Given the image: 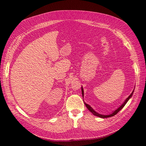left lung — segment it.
<instances>
[{
	"mask_svg": "<svg viewBox=\"0 0 146 146\" xmlns=\"http://www.w3.org/2000/svg\"><path fill=\"white\" fill-rule=\"evenodd\" d=\"M133 91H133V92H131V94L128 97V98L126 99V100L124 101V102H123L120 107H119L117 109H116L115 111H114L111 114H108V115H103V114H99V113H97L96 111H95L92 108V107H91V106H90L89 105H88L87 104H86V103H85V105H86V108L90 110V111L94 114V115H95V116H98V117H101V118H107V117H112V116H114V115H116V114L120 111V110H121V109H122L123 108V107H124V106L125 105V104H127V102L128 101H129V100L130 99V98H131V96H132V95H133ZM82 95H83V96H84V92H83V88L82 87Z\"/></svg>",
	"mask_w": 146,
	"mask_h": 146,
	"instance_id": "obj_1",
	"label": "left lung"
}]
</instances>
